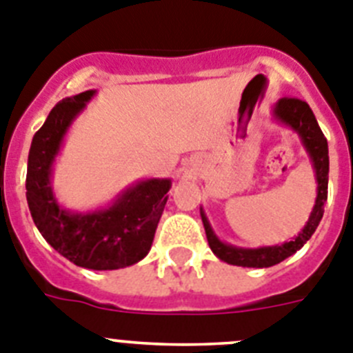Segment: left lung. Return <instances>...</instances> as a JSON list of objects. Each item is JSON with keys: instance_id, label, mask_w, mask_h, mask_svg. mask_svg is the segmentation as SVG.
I'll use <instances>...</instances> for the list:
<instances>
[{"instance_id": "8db88e82", "label": "left lung", "mask_w": 353, "mask_h": 353, "mask_svg": "<svg viewBox=\"0 0 353 353\" xmlns=\"http://www.w3.org/2000/svg\"><path fill=\"white\" fill-rule=\"evenodd\" d=\"M272 117L281 125L288 126L299 135L307 157H310L313 170H315L316 179V199L315 205L311 209V214L307 218L303 230L297 234L292 241L276 246H260V248H239L234 244L223 243L216 236L209 223L204 209L200 208V216L205 228L209 248L216 256L230 265H241V268H271L276 263L283 262L290 255H294L297 250L306 244V241L315 234L320 220L323 216V204L327 200V183H329V148H327V139L323 137L316 117L313 110L310 109L306 101L297 100V98H281L272 107Z\"/></svg>"}]
</instances>
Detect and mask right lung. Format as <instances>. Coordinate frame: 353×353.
<instances>
[{
  "label": "right lung",
  "mask_w": 353,
  "mask_h": 353,
  "mask_svg": "<svg viewBox=\"0 0 353 353\" xmlns=\"http://www.w3.org/2000/svg\"><path fill=\"white\" fill-rule=\"evenodd\" d=\"M94 94L97 91L90 90L61 100L34 133L28 157L26 199L34 225L56 252L79 268L112 271L133 265L149 253L172 181H137L112 204L94 211H68L59 204L50 184L54 160L68 128Z\"/></svg>",
  "instance_id": "obj_1"
}]
</instances>
